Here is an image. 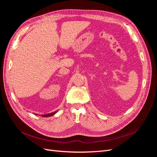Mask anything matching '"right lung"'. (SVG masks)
Returning a JSON list of instances; mask_svg holds the SVG:
<instances>
[{
    "instance_id": "add662e5",
    "label": "right lung",
    "mask_w": 157,
    "mask_h": 157,
    "mask_svg": "<svg viewBox=\"0 0 157 157\" xmlns=\"http://www.w3.org/2000/svg\"><path fill=\"white\" fill-rule=\"evenodd\" d=\"M56 111H55V112H54V113H50V114H48V115H42V117H51V116H52V115H54V114H56Z\"/></svg>"
}]
</instances>
